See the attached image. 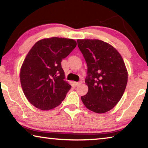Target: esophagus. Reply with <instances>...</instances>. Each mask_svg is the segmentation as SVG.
Wrapping results in <instances>:
<instances>
[{
  "mask_svg": "<svg viewBox=\"0 0 148 148\" xmlns=\"http://www.w3.org/2000/svg\"><path fill=\"white\" fill-rule=\"evenodd\" d=\"M81 83H82L81 82H75L74 84H75V86H79V85L80 84H81Z\"/></svg>",
  "mask_w": 148,
  "mask_h": 148,
  "instance_id": "34e87169",
  "label": "esophagus"
}]
</instances>
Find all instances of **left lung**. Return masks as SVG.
<instances>
[{"instance_id": "obj_1", "label": "left lung", "mask_w": 148, "mask_h": 148, "mask_svg": "<svg viewBox=\"0 0 148 148\" xmlns=\"http://www.w3.org/2000/svg\"><path fill=\"white\" fill-rule=\"evenodd\" d=\"M77 46L87 65L88 92L81 99L87 109L98 114L112 110L126 88L128 72L121 55L100 40H77Z\"/></svg>"}]
</instances>
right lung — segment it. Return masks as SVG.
I'll return each mask as SVG.
<instances>
[{
	"instance_id": "1",
	"label": "right lung",
	"mask_w": 148,
	"mask_h": 148,
	"mask_svg": "<svg viewBox=\"0 0 148 148\" xmlns=\"http://www.w3.org/2000/svg\"><path fill=\"white\" fill-rule=\"evenodd\" d=\"M73 39L52 37L35 43L25 59L20 82L26 98L42 110L58 106L71 88L64 81L62 60L76 46Z\"/></svg>"
}]
</instances>
